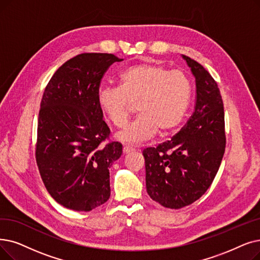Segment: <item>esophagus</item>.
<instances>
[{
  "label": "esophagus",
  "instance_id": "34e87169",
  "mask_svg": "<svg viewBox=\"0 0 260 260\" xmlns=\"http://www.w3.org/2000/svg\"><path fill=\"white\" fill-rule=\"evenodd\" d=\"M133 151H135V149L133 148V146H129V145H124L123 146V153L124 154H128V153H131Z\"/></svg>",
  "mask_w": 260,
  "mask_h": 260
}]
</instances>
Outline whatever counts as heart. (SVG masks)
Listing matches in <instances>:
<instances>
[{"label": "heart", "instance_id": "b5f03b06", "mask_svg": "<svg viewBox=\"0 0 260 260\" xmlns=\"http://www.w3.org/2000/svg\"><path fill=\"white\" fill-rule=\"evenodd\" d=\"M191 98V84L179 71L151 62L134 64L119 76V87L99 90L98 104L117 127L125 125L134 105L139 116L117 134L124 142L139 143L159 132L165 136L183 121Z\"/></svg>", "mask_w": 260, "mask_h": 260}]
</instances>
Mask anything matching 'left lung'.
<instances>
[{
  "label": "left lung",
  "mask_w": 260,
  "mask_h": 260,
  "mask_svg": "<svg viewBox=\"0 0 260 260\" xmlns=\"http://www.w3.org/2000/svg\"><path fill=\"white\" fill-rule=\"evenodd\" d=\"M196 77V106L171 140L146 148L145 184L160 205L179 209L204 194L216 176L226 145L223 100L217 82L201 63L183 55Z\"/></svg>",
  "instance_id": "8db88e82"
}]
</instances>
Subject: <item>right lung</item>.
Masks as SVG:
<instances>
[{"label":"right lung","mask_w":260,"mask_h":260,"mask_svg":"<svg viewBox=\"0 0 260 260\" xmlns=\"http://www.w3.org/2000/svg\"><path fill=\"white\" fill-rule=\"evenodd\" d=\"M114 54L82 53L67 60L49 81L41 99L36 162L51 197L66 208L90 211L110 197L109 168L122 144L98 104L108 68L122 61Z\"/></svg>","instance_id":"right-lung-1"}]
</instances>
